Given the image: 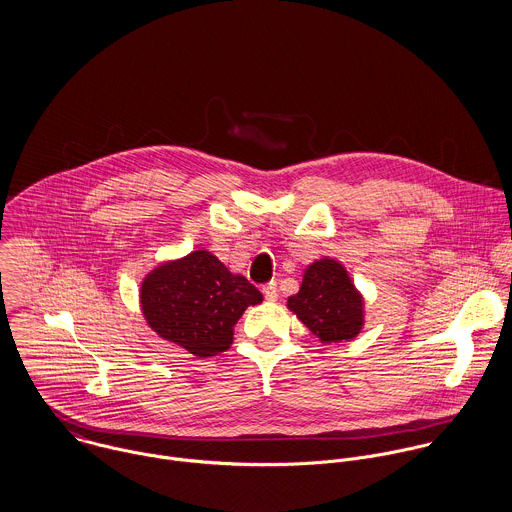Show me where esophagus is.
Segmentation results:
<instances>
[{"label":"esophagus","instance_id":"esophagus-1","mask_svg":"<svg viewBox=\"0 0 512 512\" xmlns=\"http://www.w3.org/2000/svg\"><path fill=\"white\" fill-rule=\"evenodd\" d=\"M262 292H264V297H266L268 301H276V299H278V284H276V282H270L268 286L262 288Z\"/></svg>","mask_w":512,"mask_h":512}]
</instances>
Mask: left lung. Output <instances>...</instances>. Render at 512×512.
<instances>
[{
  "mask_svg": "<svg viewBox=\"0 0 512 512\" xmlns=\"http://www.w3.org/2000/svg\"><path fill=\"white\" fill-rule=\"evenodd\" d=\"M288 307L323 343L351 341L363 327V297L347 270L329 258L305 270L301 288L288 299Z\"/></svg>",
  "mask_w": 512,
  "mask_h": 512,
  "instance_id": "obj_1",
  "label": "left lung"
}]
</instances>
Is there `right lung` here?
<instances>
[{
	"label": "right lung",
	"mask_w": 512,
	"mask_h": 512,
	"mask_svg": "<svg viewBox=\"0 0 512 512\" xmlns=\"http://www.w3.org/2000/svg\"><path fill=\"white\" fill-rule=\"evenodd\" d=\"M140 297L149 327L197 357L226 351L240 315L262 301L256 286L207 250L153 270Z\"/></svg>",
	"instance_id": "1"
}]
</instances>
